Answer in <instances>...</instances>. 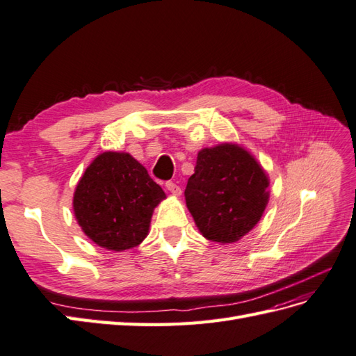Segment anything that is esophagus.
<instances>
[{
  "label": "esophagus",
  "instance_id": "1",
  "mask_svg": "<svg viewBox=\"0 0 356 356\" xmlns=\"http://www.w3.org/2000/svg\"><path fill=\"white\" fill-rule=\"evenodd\" d=\"M165 186H167V189L172 195H180L181 194V188L177 184H175V181H167Z\"/></svg>",
  "mask_w": 356,
  "mask_h": 356
}]
</instances>
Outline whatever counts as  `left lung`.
<instances>
[{
    "mask_svg": "<svg viewBox=\"0 0 356 356\" xmlns=\"http://www.w3.org/2000/svg\"><path fill=\"white\" fill-rule=\"evenodd\" d=\"M268 177L253 156L236 144L203 148L185 200L204 238L235 243L258 225L268 203Z\"/></svg>",
    "mask_w": 356,
    "mask_h": 356,
    "instance_id": "8db88e82",
    "label": "left lung"
}]
</instances>
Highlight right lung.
<instances>
[{"label":"right lung","mask_w":356,"mask_h":356,"mask_svg":"<svg viewBox=\"0 0 356 356\" xmlns=\"http://www.w3.org/2000/svg\"><path fill=\"white\" fill-rule=\"evenodd\" d=\"M165 193L129 153L98 154L79 180L74 213L81 230L103 249L127 250L144 241Z\"/></svg>","instance_id":"obj_1"}]
</instances>
